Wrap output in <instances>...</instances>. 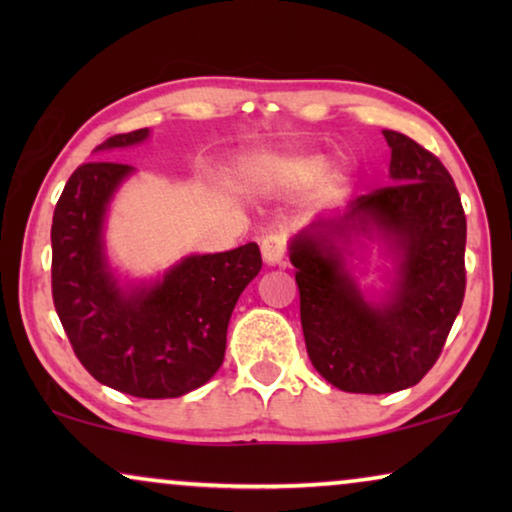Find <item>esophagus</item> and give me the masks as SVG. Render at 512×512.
<instances>
[{
    "label": "esophagus",
    "mask_w": 512,
    "mask_h": 512,
    "mask_svg": "<svg viewBox=\"0 0 512 512\" xmlns=\"http://www.w3.org/2000/svg\"><path fill=\"white\" fill-rule=\"evenodd\" d=\"M261 254H263V261L268 265H284L286 237L282 233L265 235L261 242Z\"/></svg>",
    "instance_id": "1"
}]
</instances>
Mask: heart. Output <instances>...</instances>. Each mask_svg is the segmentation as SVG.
<instances>
[{"instance_id":"obj_1","label":"heart","mask_w":512,"mask_h":512,"mask_svg":"<svg viewBox=\"0 0 512 512\" xmlns=\"http://www.w3.org/2000/svg\"><path fill=\"white\" fill-rule=\"evenodd\" d=\"M326 167V158L317 156V153H307V156H289V158H270L261 163L258 172L265 179H279V181H305L314 179ZM345 177L335 174L333 184H342Z\"/></svg>"}]
</instances>
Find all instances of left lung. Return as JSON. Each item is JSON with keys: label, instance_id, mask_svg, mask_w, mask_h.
Returning a JSON list of instances; mask_svg holds the SVG:
<instances>
[{"label": "left lung", "instance_id": "8db88e82", "mask_svg": "<svg viewBox=\"0 0 512 512\" xmlns=\"http://www.w3.org/2000/svg\"><path fill=\"white\" fill-rule=\"evenodd\" d=\"M394 184L349 200L293 237L300 324L317 373L349 394L415 387L438 361L466 291V214L445 165L415 139L382 130ZM380 239L395 265L390 289L363 292L345 255Z\"/></svg>", "mask_w": 512, "mask_h": 512}]
</instances>
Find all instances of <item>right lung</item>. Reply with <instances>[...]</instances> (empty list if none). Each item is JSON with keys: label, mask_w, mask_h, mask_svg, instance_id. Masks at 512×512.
Returning <instances> with one entry per match:
<instances>
[{"label": "right lung", "mask_w": 512, "mask_h": 512, "mask_svg": "<svg viewBox=\"0 0 512 512\" xmlns=\"http://www.w3.org/2000/svg\"><path fill=\"white\" fill-rule=\"evenodd\" d=\"M149 128L114 135L97 153L142 144ZM135 167H76L53 212V303L83 368L137 398H177L221 368L230 314L261 272L256 242L181 258L158 279L121 284L104 244L114 193Z\"/></svg>", "instance_id": "1"}]
</instances>
